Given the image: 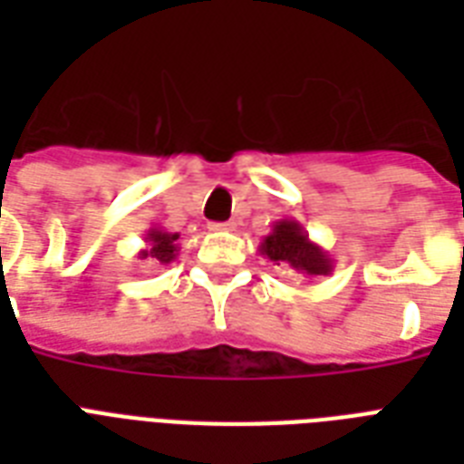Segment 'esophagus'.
Listing matches in <instances>:
<instances>
[{
    "label": "esophagus",
    "mask_w": 464,
    "mask_h": 464,
    "mask_svg": "<svg viewBox=\"0 0 464 464\" xmlns=\"http://www.w3.org/2000/svg\"><path fill=\"white\" fill-rule=\"evenodd\" d=\"M211 231H233L236 228V224L233 221H224V224H209Z\"/></svg>",
    "instance_id": "esophagus-1"
}]
</instances>
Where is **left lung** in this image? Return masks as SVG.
Returning a JSON list of instances; mask_svg holds the SVG:
<instances>
[{"instance_id": "left-lung-1", "label": "left lung", "mask_w": 464, "mask_h": 464, "mask_svg": "<svg viewBox=\"0 0 464 464\" xmlns=\"http://www.w3.org/2000/svg\"><path fill=\"white\" fill-rule=\"evenodd\" d=\"M260 253L272 262H286L291 269H296L298 275L305 279L315 276H327L334 269V260L327 250L313 243L304 226L296 218H279L272 224V231L262 238Z\"/></svg>"}]
</instances>
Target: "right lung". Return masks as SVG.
Returning a JSON list of instances; mask_svg holds the SVG:
<instances>
[{
    "label": "right lung",
    "instance_id": "obj_1",
    "mask_svg": "<svg viewBox=\"0 0 464 464\" xmlns=\"http://www.w3.org/2000/svg\"><path fill=\"white\" fill-rule=\"evenodd\" d=\"M144 243H147V247L140 250L137 257L140 260H154L159 265H170L178 257V250H180L178 247V233H168L159 226L144 233Z\"/></svg>",
    "mask_w": 464,
    "mask_h": 464
}]
</instances>
